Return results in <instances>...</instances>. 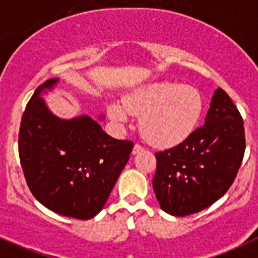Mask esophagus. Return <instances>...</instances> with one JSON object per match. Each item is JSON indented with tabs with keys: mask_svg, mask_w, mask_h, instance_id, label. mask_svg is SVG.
Wrapping results in <instances>:
<instances>
[{
	"mask_svg": "<svg viewBox=\"0 0 258 258\" xmlns=\"http://www.w3.org/2000/svg\"><path fill=\"white\" fill-rule=\"evenodd\" d=\"M142 150H144V147H142L141 145L136 144V145H135V146H134V150H132V154L136 155V154H139V152H141Z\"/></svg>",
	"mask_w": 258,
	"mask_h": 258,
	"instance_id": "obj_1",
	"label": "esophagus"
}]
</instances>
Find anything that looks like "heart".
Masks as SVG:
<instances>
[{
  "label": "heart",
  "mask_w": 258,
  "mask_h": 258,
  "mask_svg": "<svg viewBox=\"0 0 258 258\" xmlns=\"http://www.w3.org/2000/svg\"><path fill=\"white\" fill-rule=\"evenodd\" d=\"M124 107L108 106L113 121L124 123L128 112L141 116L140 127L144 136L159 147L180 144L191 135L203 112L201 92L191 86L174 82H159L145 86L126 97Z\"/></svg>",
  "instance_id": "obj_1"
}]
</instances>
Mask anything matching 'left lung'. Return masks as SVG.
<instances>
[{"label":"left lung","mask_w":258,"mask_h":258,"mask_svg":"<svg viewBox=\"0 0 258 258\" xmlns=\"http://www.w3.org/2000/svg\"><path fill=\"white\" fill-rule=\"evenodd\" d=\"M244 149L241 113L218 88L203 126L181 144L155 155L157 167L152 185L162 211L185 217L222 198L236 179Z\"/></svg>","instance_id":"1"}]
</instances>
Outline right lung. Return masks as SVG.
<instances>
[{
    "instance_id": "1",
    "label": "right lung",
    "mask_w": 258,
    "mask_h": 258,
    "mask_svg": "<svg viewBox=\"0 0 258 258\" xmlns=\"http://www.w3.org/2000/svg\"><path fill=\"white\" fill-rule=\"evenodd\" d=\"M57 81L37 87L25 108L20 161L30 191L42 206L60 216L91 219L103 209L134 142L108 136L89 116L52 114L40 94Z\"/></svg>"
}]
</instances>
